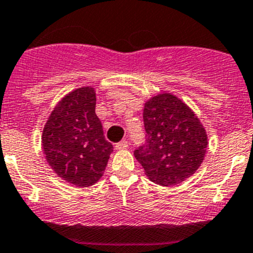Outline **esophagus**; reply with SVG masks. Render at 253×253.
<instances>
[{"label": "esophagus", "instance_id": "esophagus-1", "mask_svg": "<svg viewBox=\"0 0 253 253\" xmlns=\"http://www.w3.org/2000/svg\"><path fill=\"white\" fill-rule=\"evenodd\" d=\"M127 146H129V142H127V140H122V141H119L118 144L116 145V149L123 150V149H126Z\"/></svg>", "mask_w": 253, "mask_h": 253}]
</instances>
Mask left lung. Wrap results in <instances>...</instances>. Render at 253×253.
<instances>
[{
	"instance_id": "8db88e82",
	"label": "left lung",
	"mask_w": 253,
	"mask_h": 253,
	"mask_svg": "<svg viewBox=\"0 0 253 253\" xmlns=\"http://www.w3.org/2000/svg\"><path fill=\"white\" fill-rule=\"evenodd\" d=\"M145 142L134 151L146 176L161 186L183 182L199 169L206 155V130L176 96L162 93L145 103Z\"/></svg>"
}]
</instances>
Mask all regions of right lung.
<instances>
[{
    "mask_svg": "<svg viewBox=\"0 0 253 253\" xmlns=\"http://www.w3.org/2000/svg\"><path fill=\"white\" fill-rule=\"evenodd\" d=\"M94 111V89L77 88L57 103L42 130L46 161L57 176L79 187L101 178L113 151Z\"/></svg>",
    "mask_w": 253,
    "mask_h": 253,
    "instance_id": "right-lung-1",
    "label": "right lung"
}]
</instances>
